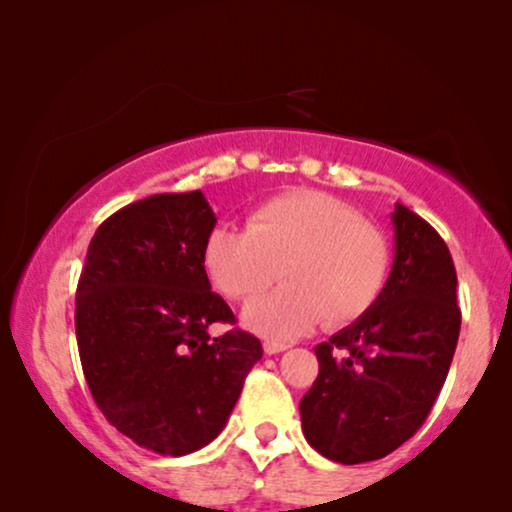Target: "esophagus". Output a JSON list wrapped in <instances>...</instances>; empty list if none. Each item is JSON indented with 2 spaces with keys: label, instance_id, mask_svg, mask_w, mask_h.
Masks as SVG:
<instances>
[{
  "label": "esophagus",
  "instance_id": "esophagus-1",
  "mask_svg": "<svg viewBox=\"0 0 512 512\" xmlns=\"http://www.w3.org/2000/svg\"><path fill=\"white\" fill-rule=\"evenodd\" d=\"M262 349H264V354H279V351H286L289 349V344H284V342H274V339H264V344H262Z\"/></svg>",
  "mask_w": 512,
  "mask_h": 512
}]
</instances>
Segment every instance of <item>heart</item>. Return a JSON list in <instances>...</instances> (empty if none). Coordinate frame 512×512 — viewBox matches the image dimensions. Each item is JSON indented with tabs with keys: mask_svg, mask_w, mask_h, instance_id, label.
I'll use <instances>...</instances> for the list:
<instances>
[{
	"mask_svg": "<svg viewBox=\"0 0 512 512\" xmlns=\"http://www.w3.org/2000/svg\"><path fill=\"white\" fill-rule=\"evenodd\" d=\"M202 267L231 301L257 298L281 269L286 284L250 303L243 320L264 337L293 339L322 317L332 330L361 320L383 296L392 245L339 197L293 190L252 209L245 231L216 226L204 240Z\"/></svg>",
	"mask_w": 512,
	"mask_h": 512,
	"instance_id": "b5f03b06",
	"label": "heart"
}]
</instances>
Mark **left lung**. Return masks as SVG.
Returning <instances> with one entry per match:
<instances>
[{"label":"left lung","mask_w":512,"mask_h":512,"mask_svg":"<svg viewBox=\"0 0 512 512\" xmlns=\"http://www.w3.org/2000/svg\"><path fill=\"white\" fill-rule=\"evenodd\" d=\"M395 262L380 301L315 346L320 373L301 399L308 443L327 460L390 455L419 431L460 337L457 274L445 240L397 204Z\"/></svg>","instance_id":"8db88e82"}]
</instances>
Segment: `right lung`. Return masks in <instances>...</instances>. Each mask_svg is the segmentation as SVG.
Segmentation results:
<instances>
[{
    "mask_svg": "<svg viewBox=\"0 0 512 512\" xmlns=\"http://www.w3.org/2000/svg\"><path fill=\"white\" fill-rule=\"evenodd\" d=\"M216 216L199 190L151 195L98 226L76 286L88 390L117 431L158 455L211 443L236 407L260 339L209 325L236 315L202 267Z\"/></svg>",
    "mask_w": 512,
    "mask_h": 512,
    "instance_id": "obj_1",
    "label": "right lung"
}]
</instances>
